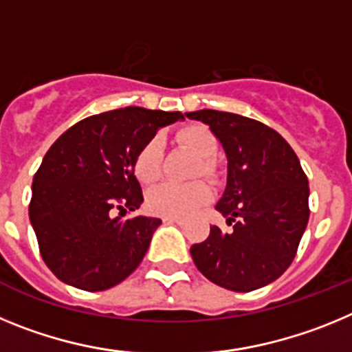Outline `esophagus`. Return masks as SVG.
I'll list each match as a JSON object with an SVG mask.
<instances>
[{
  "label": "esophagus",
  "mask_w": 352,
  "mask_h": 352,
  "mask_svg": "<svg viewBox=\"0 0 352 352\" xmlns=\"http://www.w3.org/2000/svg\"><path fill=\"white\" fill-rule=\"evenodd\" d=\"M164 222L178 223V226H185V220H182V219H173V217H164Z\"/></svg>",
  "instance_id": "34e87169"
}]
</instances>
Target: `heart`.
I'll list each match as a JSON object with an SVG mask.
<instances>
[{"label": "heart", "mask_w": 352, "mask_h": 352, "mask_svg": "<svg viewBox=\"0 0 352 352\" xmlns=\"http://www.w3.org/2000/svg\"><path fill=\"white\" fill-rule=\"evenodd\" d=\"M176 142L199 158V164L194 170L195 178L204 176L208 179H217L219 166L214 162V157L219 153V141L208 126L199 123L183 126L176 132ZM162 158H164V144L162 139L155 135L142 144L133 158V173L139 182L153 183L160 178ZM210 186L203 182H195L190 185L164 183L149 192L146 206L151 213L160 217L188 219L210 204Z\"/></svg>", "instance_id": "obj_1"}]
</instances>
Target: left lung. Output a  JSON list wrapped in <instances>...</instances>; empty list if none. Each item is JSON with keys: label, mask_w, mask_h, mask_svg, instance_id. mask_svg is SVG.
I'll list each match as a JSON object with an SVG mask.
<instances>
[{"label": "left lung", "mask_w": 352, "mask_h": 352, "mask_svg": "<svg viewBox=\"0 0 352 352\" xmlns=\"http://www.w3.org/2000/svg\"><path fill=\"white\" fill-rule=\"evenodd\" d=\"M190 120L210 125L227 155V186L217 210L232 226H217L192 245L195 266L208 280L250 292L291 266L309 222V179L294 149L276 130L239 114L203 109Z\"/></svg>", "instance_id": "8db88e82"}]
</instances>
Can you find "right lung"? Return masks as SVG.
<instances>
[{
    "mask_svg": "<svg viewBox=\"0 0 352 352\" xmlns=\"http://www.w3.org/2000/svg\"><path fill=\"white\" fill-rule=\"evenodd\" d=\"M182 118L114 109L84 118L49 148L31 185L30 220L43 263L61 282L105 291L141 264L160 220L123 219L142 203L133 158L160 126Z\"/></svg>",
    "mask_w": 352,
    "mask_h": 352,
    "instance_id": "right-lung-1",
    "label": "right lung"
}]
</instances>
